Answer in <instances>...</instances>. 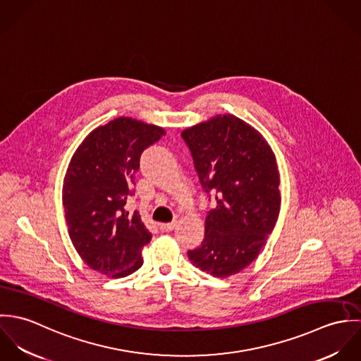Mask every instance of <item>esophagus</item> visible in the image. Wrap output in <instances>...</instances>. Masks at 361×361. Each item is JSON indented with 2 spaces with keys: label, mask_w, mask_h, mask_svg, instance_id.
<instances>
[{
  "label": "esophagus",
  "mask_w": 361,
  "mask_h": 361,
  "mask_svg": "<svg viewBox=\"0 0 361 361\" xmlns=\"http://www.w3.org/2000/svg\"><path fill=\"white\" fill-rule=\"evenodd\" d=\"M175 226H176V222H168V224H161L159 229L162 232H171V231L175 229Z\"/></svg>",
  "instance_id": "1"
}]
</instances>
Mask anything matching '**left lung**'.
<instances>
[{"label": "left lung", "instance_id": "left-lung-1", "mask_svg": "<svg viewBox=\"0 0 361 361\" xmlns=\"http://www.w3.org/2000/svg\"><path fill=\"white\" fill-rule=\"evenodd\" d=\"M182 139L204 193L215 199L204 239L189 259L216 278L238 274L257 258L279 215L275 155L255 128L231 114L183 130Z\"/></svg>", "mask_w": 361, "mask_h": 361}]
</instances>
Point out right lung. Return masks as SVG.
<instances>
[{
  "instance_id": "add662e5",
  "label": "right lung",
  "mask_w": 361,
  "mask_h": 361,
  "mask_svg": "<svg viewBox=\"0 0 361 361\" xmlns=\"http://www.w3.org/2000/svg\"><path fill=\"white\" fill-rule=\"evenodd\" d=\"M164 135L159 126L121 116L94 129L69 162L62 188L69 236L82 259L103 275L123 278L143 265L152 233L125 206L135 195L142 153Z\"/></svg>"
}]
</instances>
